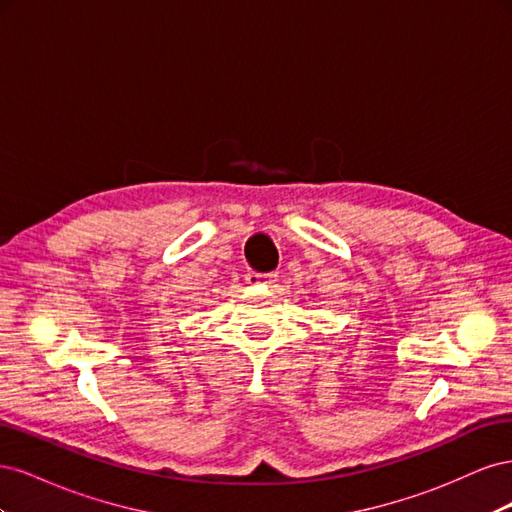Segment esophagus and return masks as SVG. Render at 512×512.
Instances as JSON below:
<instances>
[{"mask_svg":"<svg viewBox=\"0 0 512 512\" xmlns=\"http://www.w3.org/2000/svg\"><path fill=\"white\" fill-rule=\"evenodd\" d=\"M247 284L252 286H273L277 282V275L275 273H247Z\"/></svg>","mask_w":512,"mask_h":512,"instance_id":"esophagus-1","label":"esophagus"}]
</instances>
